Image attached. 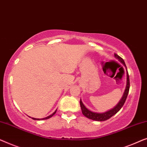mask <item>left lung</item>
Returning <instances> with one entry per match:
<instances>
[{"mask_svg":"<svg viewBox=\"0 0 147 147\" xmlns=\"http://www.w3.org/2000/svg\"><path fill=\"white\" fill-rule=\"evenodd\" d=\"M115 57L116 59H117L120 63L123 64L124 67H125L126 71H127V84H126L125 90L124 91V93L123 94V96L121 98V100H119V102H118V104L116 105L114 108L111 109V110L107 111L105 113H96L93 112V111H91L89 109H88L86 107L84 106V105L82 103L81 98L80 100V108H81L82 110V113L83 114L84 117H86L88 119L93 120V121H107L110 119L111 117H112L113 115L119 112L123 106L125 104L126 99H127V97L128 96V94H129V88H130V82H129V73H128L127 67H126V65L125 63V61L124 60L122 59L121 57H120L119 55H117V54H115Z\"/></svg>","mask_w":147,"mask_h":147,"instance_id":"1","label":"left lung"}]
</instances>
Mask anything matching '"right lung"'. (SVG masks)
I'll return each mask as SVG.
<instances>
[{
  "instance_id": "obj_1",
  "label": "right lung",
  "mask_w": 147,
  "mask_h": 147,
  "mask_svg": "<svg viewBox=\"0 0 147 147\" xmlns=\"http://www.w3.org/2000/svg\"><path fill=\"white\" fill-rule=\"evenodd\" d=\"M57 110H56L55 112H54L52 115H49V116H48V117H45V118H43V119H35V118H32V117H30V118H32V119H33V120H37V121H39V120H46V119H49V118H51V117H52L56 113V112H57Z\"/></svg>"
}]
</instances>
